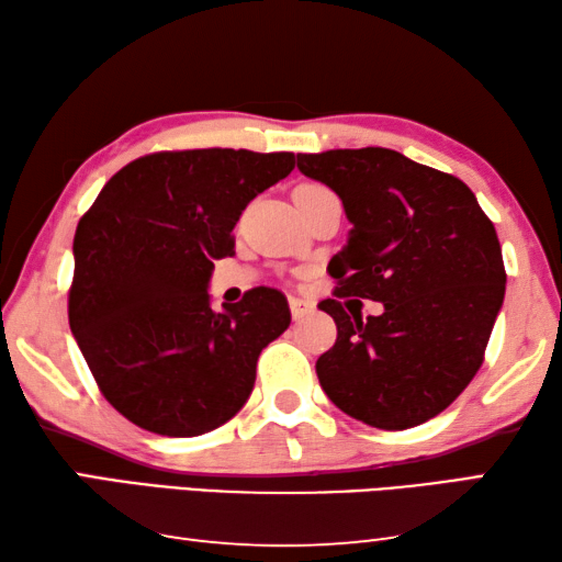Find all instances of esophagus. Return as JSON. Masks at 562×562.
Listing matches in <instances>:
<instances>
[{"mask_svg": "<svg viewBox=\"0 0 562 562\" xmlns=\"http://www.w3.org/2000/svg\"><path fill=\"white\" fill-rule=\"evenodd\" d=\"M290 312H292V319H294V322H302L304 316H310V314L314 312V302L292 297V300H290Z\"/></svg>", "mask_w": 562, "mask_h": 562, "instance_id": "obj_1", "label": "esophagus"}]
</instances>
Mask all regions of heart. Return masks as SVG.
<instances>
[{"label": "heart", "instance_id": "obj_1", "mask_svg": "<svg viewBox=\"0 0 562 562\" xmlns=\"http://www.w3.org/2000/svg\"><path fill=\"white\" fill-rule=\"evenodd\" d=\"M307 187H314V183H307ZM302 189V187H300ZM314 189H322V187H314Z\"/></svg>", "mask_w": 562, "mask_h": 562}]
</instances>
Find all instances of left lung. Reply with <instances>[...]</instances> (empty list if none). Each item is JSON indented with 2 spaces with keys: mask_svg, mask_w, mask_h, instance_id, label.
Segmentation results:
<instances>
[{
  "mask_svg": "<svg viewBox=\"0 0 562 562\" xmlns=\"http://www.w3.org/2000/svg\"><path fill=\"white\" fill-rule=\"evenodd\" d=\"M336 191L349 240L334 255L319 310L336 344L316 361L329 401L371 427L407 430L440 415L484 363L506 270L494 223L464 181L385 147L297 155ZM344 296L384 304L360 316Z\"/></svg>",
  "mask_w": 562,
  "mask_h": 562,
  "instance_id": "obj_1",
  "label": "left lung"
}]
</instances>
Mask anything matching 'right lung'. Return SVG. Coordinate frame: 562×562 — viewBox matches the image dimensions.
<instances>
[{
	"mask_svg": "<svg viewBox=\"0 0 562 562\" xmlns=\"http://www.w3.org/2000/svg\"><path fill=\"white\" fill-rule=\"evenodd\" d=\"M292 151H155L122 167L78 221L68 324L105 401L142 430L196 437L252 393L260 351L290 326L284 294L211 310L213 260L236 255L248 203Z\"/></svg>",
	"mask_w": 562,
	"mask_h": 562,
	"instance_id": "obj_1",
	"label": "right lung"
}]
</instances>
